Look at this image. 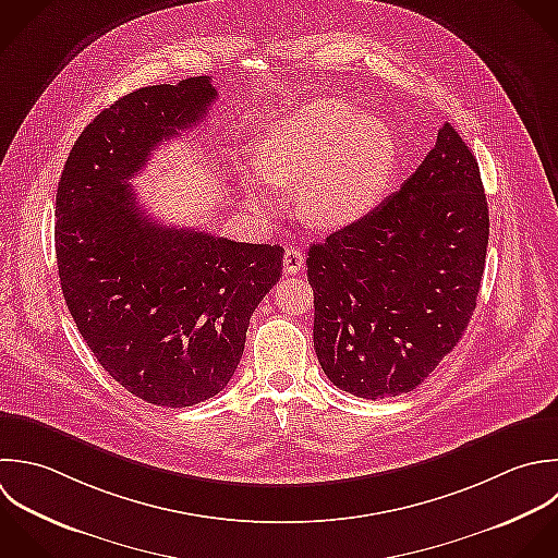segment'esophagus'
I'll list each match as a JSON object with an SVG mask.
<instances>
[{"instance_id":"esophagus-1","label":"esophagus","mask_w":558,"mask_h":558,"mask_svg":"<svg viewBox=\"0 0 558 558\" xmlns=\"http://www.w3.org/2000/svg\"><path fill=\"white\" fill-rule=\"evenodd\" d=\"M282 263H284L287 274H298L304 267V254L298 247H287Z\"/></svg>"}]
</instances>
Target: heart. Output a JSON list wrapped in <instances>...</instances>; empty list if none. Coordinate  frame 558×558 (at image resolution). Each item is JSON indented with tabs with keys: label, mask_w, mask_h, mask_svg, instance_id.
Wrapping results in <instances>:
<instances>
[{
	"label": "heart",
	"mask_w": 558,
	"mask_h": 558,
	"mask_svg": "<svg viewBox=\"0 0 558 558\" xmlns=\"http://www.w3.org/2000/svg\"><path fill=\"white\" fill-rule=\"evenodd\" d=\"M391 128L374 112L324 97L282 117L260 141L245 199L256 213L274 208L269 184H298L300 215L322 228L361 219L383 197L396 169Z\"/></svg>",
	"instance_id": "1"
}]
</instances>
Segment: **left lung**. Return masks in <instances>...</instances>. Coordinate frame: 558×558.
<instances>
[{
	"instance_id": "obj_1",
	"label": "left lung",
	"mask_w": 558,
	"mask_h": 558,
	"mask_svg": "<svg viewBox=\"0 0 558 558\" xmlns=\"http://www.w3.org/2000/svg\"><path fill=\"white\" fill-rule=\"evenodd\" d=\"M487 243L478 160L444 123L400 191L308 250L313 343L330 383L367 400L417 389L468 330Z\"/></svg>"
}]
</instances>
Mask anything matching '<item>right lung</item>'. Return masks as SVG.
Listing matches in <instances>:
<instances>
[{
    "mask_svg": "<svg viewBox=\"0 0 558 558\" xmlns=\"http://www.w3.org/2000/svg\"><path fill=\"white\" fill-rule=\"evenodd\" d=\"M215 99L208 75L123 95L77 136L56 193L69 313L99 365L156 407H193L230 383L250 317L282 276L280 245L167 228L138 208L128 184Z\"/></svg>",
    "mask_w": 558,
    "mask_h": 558,
    "instance_id": "1",
    "label": "right lung"
}]
</instances>
